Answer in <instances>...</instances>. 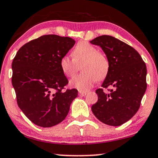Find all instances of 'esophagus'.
<instances>
[{
	"label": "esophagus",
	"mask_w": 158,
	"mask_h": 158,
	"mask_svg": "<svg viewBox=\"0 0 158 158\" xmlns=\"http://www.w3.org/2000/svg\"><path fill=\"white\" fill-rule=\"evenodd\" d=\"M86 92H84V91H79V95L80 96H82V97H83V96H85L86 95Z\"/></svg>",
	"instance_id": "34e87169"
}]
</instances>
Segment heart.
<instances>
[{
    "label": "heart",
    "mask_w": 158,
    "mask_h": 158,
    "mask_svg": "<svg viewBox=\"0 0 158 158\" xmlns=\"http://www.w3.org/2000/svg\"><path fill=\"white\" fill-rule=\"evenodd\" d=\"M73 58L64 55L59 60V67L63 74L73 77L77 71V65L82 63L81 69L83 73L73 77L69 81L71 87L81 91H87L96 81L106 77L110 69V62L104 54L88 42H80L73 49Z\"/></svg>",
    "instance_id": "heart-1"
}]
</instances>
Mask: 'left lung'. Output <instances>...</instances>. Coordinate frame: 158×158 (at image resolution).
Here are the masks:
<instances>
[{
    "label": "left lung",
    "mask_w": 158,
    "mask_h": 158,
    "mask_svg": "<svg viewBox=\"0 0 158 158\" xmlns=\"http://www.w3.org/2000/svg\"><path fill=\"white\" fill-rule=\"evenodd\" d=\"M101 47L110 62L102 87L112 89L104 93L98 89V101L91 110L104 124L119 126L136 113L147 89V67L133 47L110 35H101L90 41Z\"/></svg>",
    "instance_id": "left-lung-1"
}]
</instances>
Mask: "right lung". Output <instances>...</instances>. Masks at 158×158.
<instances>
[{
    "instance_id": "right-lung-1",
    "label": "right lung",
    "mask_w": 158,
    "mask_h": 158,
    "mask_svg": "<svg viewBox=\"0 0 158 158\" xmlns=\"http://www.w3.org/2000/svg\"><path fill=\"white\" fill-rule=\"evenodd\" d=\"M75 44L69 37L46 35L27 43L12 62L11 82L19 107L37 126L48 128L64 120L77 90L63 91L68 80L59 60Z\"/></svg>"
}]
</instances>
